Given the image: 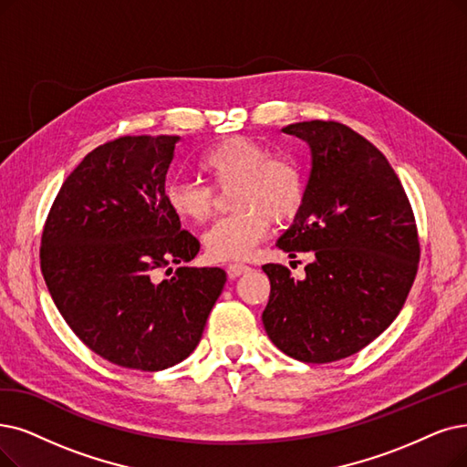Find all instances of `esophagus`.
<instances>
[{
    "label": "esophagus",
    "instance_id": "obj_1",
    "mask_svg": "<svg viewBox=\"0 0 467 467\" xmlns=\"http://www.w3.org/2000/svg\"><path fill=\"white\" fill-rule=\"evenodd\" d=\"M251 268L247 266V265H239V263H234V265H230L228 266V275L230 277H239V275H244V274H247Z\"/></svg>",
    "mask_w": 467,
    "mask_h": 467
}]
</instances>
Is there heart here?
I'll list each match as a JSON object with an SVG mask.
<instances>
[{
	"mask_svg": "<svg viewBox=\"0 0 467 467\" xmlns=\"http://www.w3.org/2000/svg\"><path fill=\"white\" fill-rule=\"evenodd\" d=\"M201 172L213 190L230 193L234 216L216 222L204 234V249L214 260H245L263 244L270 222L284 223L296 216L305 199V178L289 157H270L254 140L235 136L220 141L202 157ZM209 185L174 182L166 202L174 216L188 223L207 222L216 204Z\"/></svg>",
	"mask_w": 467,
	"mask_h": 467,
	"instance_id": "b5f03b06",
	"label": "heart"
}]
</instances>
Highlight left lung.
Instances as JSON below:
<instances>
[{"instance_id":"obj_1","label":"left lung","mask_w":467,"mask_h":467,"mask_svg":"<svg viewBox=\"0 0 467 467\" xmlns=\"http://www.w3.org/2000/svg\"><path fill=\"white\" fill-rule=\"evenodd\" d=\"M310 147L305 199L277 247L310 253L305 279L265 265L270 341L306 364L357 354L393 324L412 287L420 241L402 183L376 145L333 120L285 126Z\"/></svg>"}]
</instances>
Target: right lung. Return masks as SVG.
<instances>
[{"label":"right lung","mask_w":467,"mask_h":467,"mask_svg":"<svg viewBox=\"0 0 467 467\" xmlns=\"http://www.w3.org/2000/svg\"><path fill=\"white\" fill-rule=\"evenodd\" d=\"M178 136H124L93 149L47 214L40 265L77 337L122 368L188 358L220 296L222 268H176L199 253L166 202Z\"/></svg>","instance_id":"add662e5"}]
</instances>
